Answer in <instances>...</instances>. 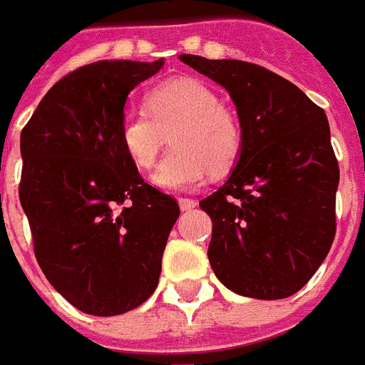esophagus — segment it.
Returning a JSON list of instances; mask_svg holds the SVG:
<instances>
[{"label": "esophagus", "mask_w": 365, "mask_h": 365, "mask_svg": "<svg viewBox=\"0 0 365 365\" xmlns=\"http://www.w3.org/2000/svg\"><path fill=\"white\" fill-rule=\"evenodd\" d=\"M178 203H180V209H182V211H190V209H193V207L197 205V201H195V199H187V197H180L178 199Z\"/></svg>", "instance_id": "34e87169"}]
</instances>
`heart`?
I'll use <instances>...</instances> for the list:
<instances>
[{
	"instance_id": "heart-1",
	"label": "heart",
	"mask_w": 365,
	"mask_h": 365,
	"mask_svg": "<svg viewBox=\"0 0 365 365\" xmlns=\"http://www.w3.org/2000/svg\"><path fill=\"white\" fill-rule=\"evenodd\" d=\"M146 111H127L119 125L125 156L138 170H150L168 136L174 150L160 162L152 183L168 191L191 190L209 174H222L237 162L242 128L222 107L219 93L195 78H175L146 96Z\"/></svg>"
}]
</instances>
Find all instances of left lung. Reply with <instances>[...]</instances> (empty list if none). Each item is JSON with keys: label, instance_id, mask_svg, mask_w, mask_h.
I'll return each instance as SVG.
<instances>
[{"label": "left lung", "instance_id": "1", "mask_svg": "<svg viewBox=\"0 0 365 365\" xmlns=\"http://www.w3.org/2000/svg\"><path fill=\"white\" fill-rule=\"evenodd\" d=\"M180 60L229 91L242 128L232 174L199 201L213 221L209 264L238 295L289 297L313 277L336 235L340 172L327 115L258 64Z\"/></svg>", "mask_w": 365, "mask_h": 365}]
</instances>
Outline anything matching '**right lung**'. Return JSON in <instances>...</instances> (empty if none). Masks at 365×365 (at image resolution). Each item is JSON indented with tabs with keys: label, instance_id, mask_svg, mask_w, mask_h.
I'll list each match as a JSON object with an SVG mask.
<instances>
[{
	"label": "right lung",
	"instance_id": "1",
	"mask_svg": "<svg viewBox=\"0 0 365 365\" xmlns=\"http://www.w3.org/2000/svg\"><path fill=\"white\" fill-rule=\"evenodd\" d=\"M164 60H99L64 76L21 130L19 199L38 266L68 303L113 317L158 285L174 197L125 156L119 125L130 91Z\"/></svg>",
	"mask_w": 365,
	"mask_h": 365
}]
</instances>
